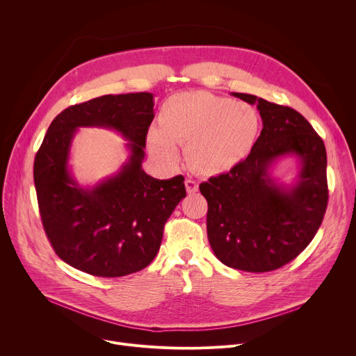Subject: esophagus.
<instances>
[{"instance_id":"1","label":"esophagus","mask_w":356,"mask_h":356,"mask_svg":"<svg viewBox=\"0 0 356 356\" xmlns=\"http://www.w3.org/2000/svg\"><path fill=\"white\" fill-rule=\"evenodd\" d=\"M184 184H186V190H187L188 193H195V191L198 190V183L194 181V180H191V179H187V180L184 181Z\"/></svg>"}]
</instances>
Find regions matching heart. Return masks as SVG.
I'll return each instance as SVG.
<instances>
[{"mask_svg":"<svg viewBox=\"0 0 356 356\" xmlns=\"http://www.w3.org/2000/svg\"><path fill=\"white\" fill-rule=\"evenodd\" d=\"M261 131L257 108L207 91H184L169 97L152 125L146 143L152 155L168 165L180 158L186 145L190 166L204 176L227 173L252 152Z\"/></svg>","mask_w":356,"mask_h":356,"instance_id":"obj_1","label":"heart"}]
</instances>
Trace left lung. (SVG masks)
Masks as SVG:
<instances>
[{"mask_svg": "<svg viewBox=\"0 0 356 356\" xmlns=\"http://www.w3.org/2000/svg\"><path fill=\"white\" fill-rule=\"evenodd\" d=\"M232 95L257 104L264 128L241 165L200 184L209 202L207 235L224 265L270 272L306 249L323 222L328 202L325 146L296 110L252 94ZM284 157L299 162L291 185L273 176Z\"/></svg>", "mask_w": 356, "mask_h": 356, "instance_id": "left-lung-1", "label": "left lung"}]
</instances>
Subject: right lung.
<instances>
[{"mask_svg": "<svg viewBox=\"0 0 356 356\" xmlns=\"http://www.w3.org/2000/svg\"><path fill=\"white\" fill-rule=\"evenodd\" d=\"M154 94L103 95L62 111L47 128L33 163L44 232L58 257L81 272L120 277L155 259L163 228L186 197L184 177L159 180L142 169ZM79 127H104L129 142V159L113 177L81 186L68 165Z\"/></svg>", "mask_w": 356, "mask_h": 356, "instance_id": "add662e5", "label": "right lung"}]
</instances>
